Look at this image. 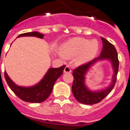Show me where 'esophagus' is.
I'll return each instance as SVG.
<instances>
[{
  "label": "esophagus",
  "mask_w": 130,
  "mask_h": 130,
  "mask_svg": "<svg viewBox=\"0 0 130 130\" xmlns=\"http://www.w3.org/2000/svg\"><path fill=\"white\" fill-rule=\"evenodd\" d=\"M64 72L65 73H71V67L69 66V65H67L66 67L64 69Z\"/></svg>",
  "instance_id": "esophagus-1"
}]
</instances>
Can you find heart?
Returning <instances> with one entry per match:
<instances>
[{
	"label": "heart",
	"instance_id": "heart-1",
	"mask_svg": "<svg viewBox=\"0 0 130 130\" xmlns=\"http://www.w3.org/2000/svg\"><path fill=\"white\" fill-rule=\"evenodd\" d=\"M99 50V43L96 40L75 38L67 41L61 47L63 53L69 57L77 56V61L84 63L94 57Z\"/></svg>",
	"mask_w": 130,
	"mask_h": 130
}]
</instances>
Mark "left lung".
<instances>
[{"label": "left lung", "instance_id": "8db88e82", "mask_svg": "<svg viewBox=\"0 0 130 130\" xmlns=\"http://www.w3.org/2000/svg\"><path fill=\"white\" fill-rule=\"evenodd\" d=\"M102 40L103 42V48L100 57L88 63L80 65L75 69L73 72V76L74 77L72 85L73 94L78 102L85 105H93L102 101L111 92L116 82L119 69L118 53L114 46L107 40L103 37H102ZM100 59H109L112 62L115 71V75L113 76L112 83L108 88L100 92H93L89 90L85 85V75L91 65Z\"/></svg>", "mask_w": 130, "mask_h": 130}]
</instances>
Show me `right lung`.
I'll return each mask as SVG.
<instances>
[{
	"mask_svg": "<svg viewBox=\"0 0 130 130\" xmlns=\"http://www.w3.org/2000/svg\"><path fill=\"white\" fill-rule=\"evenodd\" d=\"M25 36H32L41 39H43L44 37L43 34L39 32H30L19 35L18 37ZM65 67V65H63L58 68H50L39 83L30 87H21L17 85L9 78L6 71H5V78L11 90L20 99L30 103H41L45 101L50 95L56 80L63 74Z\"/></svg>",
	"mask_w": 130,
	"mask_h": 130,
	"instance_id": "obj_1",
	"label": "right lung"
}]
</instances>
